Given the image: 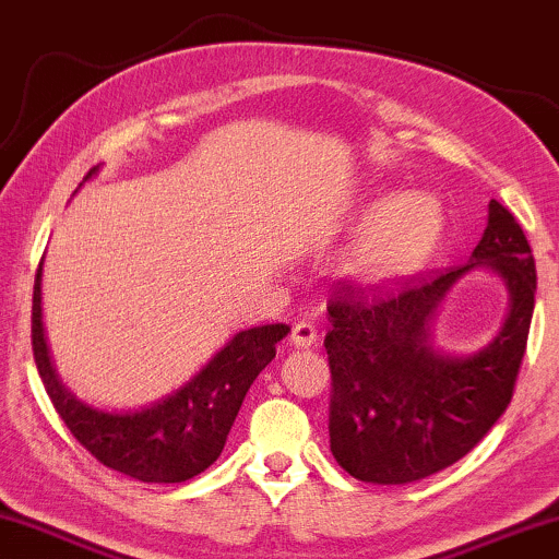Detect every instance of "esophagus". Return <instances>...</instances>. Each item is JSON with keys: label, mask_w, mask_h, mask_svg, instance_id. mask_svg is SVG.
<instances>
[{"label": "esophagus", "mask_w": 559, "mask_h": 559, "mask_svg": "<svg viewBox=\"0 0 559 559\" xmlns=\"http://www.w3.org/2000/svg\"><path fill=\"white\" fill-rule=\"evenodd\" d=\"M292 345L299 347V349L314 347V345H317V330H314V324H309V322H299V324H296L294 332H292Z\"/></svg>", "instance_id": "obj_1"}]
</instances>
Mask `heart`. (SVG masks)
I'll use <instances>...</instances> for the list:
<instances>
[{
  "label": "heart",
  "instance_id": "obj_1",
  "mask_svg": "<svg viewBox=\"0 0 559 559\" xmlns=\"http://www.w3.org/2000/svg\"><path fill=\"white\" fill-rule=\"evenodd\" d=\"M357 227L366 233L349 252V278L389 286L424 267L440 245L444 217L440 202L427 193H385L360 206Z\"/></svg>",
  "mask_w": 559,
  "mask_h": 559
}]
</instances>
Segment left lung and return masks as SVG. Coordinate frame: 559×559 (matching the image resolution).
Here are the masks:
<instances>
[{"instance_id":"8db88e82","label":"left lung","mask_w":559,"mask_h":559,"mask_svg":"<svg viewBox=\"0 0 559 559\" xmlns=\"http://www.w3.org/2000/svg\"><path fill=\"white\" fill-rule=\"evenodd\" d=\"M473 270L502 281L510 309L486 346L450 354L433 342V322L447 294ZM534 294L530 242L496 199L463 267L370 294L340 286L326 307L332 330L324 337L334 460L362 483L406 486L465 457L511 404Z\"/></svg>"}]
</instances>
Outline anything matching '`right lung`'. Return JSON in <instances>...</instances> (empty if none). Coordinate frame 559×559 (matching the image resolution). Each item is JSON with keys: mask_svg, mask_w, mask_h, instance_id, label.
I'll return each mask as SVG.
<instances>
[{"mask_svg": "<svg viewBox=\"0 0 559 559\" xmlns=\"http://www.w3.org/2000/svg\"><path fill=\"white\" fill-rule=\"evenodd\" d=\"M96 174L99 166L88 170L86 181ZM288 332V324L235 332L166 396L135 408H102L81 401L58 378L43 324V263L35 275L33 355L58 416L99 463L143 483H183L217 463L245 393Z\"/></svg>", "mask_w": 559, "mask_h": 559, "instance_id": "right-lung-1", "label": "right lung"}]
</instances>
